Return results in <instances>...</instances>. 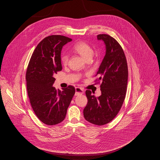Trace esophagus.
I'll return each instance as SVG.
<instances>
[{
    "label": "esophagus",
    "mask_w": 160,
    "mask_h": 160,
    "mask_svg": "<svg viewBox=\"0 0 160 160\" xmlns=\"http://www.w3.org/2000/svg\"><path fill=\"white\" fill-rule=\"evenodd\" d=\"M84 93V91L80 88L77 87L76 88V95H82Z\"/></svg>",
    "instance_id": "esophagus-1"
}]
</instances>
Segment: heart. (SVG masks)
<instances>
[{
  "instance_id": "b5f03b06",
  "label": "heart",
  "mask_w": 160,
  "mask_h": 160,
  "mask_svg": "<svg viewBox=\"0 0 160 160\" xmlns=\"http://www.w3.org/2000/svg\"><path fill=\"white\" fill-rule=\"evenodd\" d=\"M74 50L77 53L80 54L85 60L91 59L93 54V50L91 47L84 42H79L76 44L74 46ZM61 62L63 65H66L69 60L68 54L64 53L61 56Z\"/></svg>"
}]
</instances>
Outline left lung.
Returning a JSON list of instances; mask_svg holds the SVG:
<instances>
[{"mask_svg":"<svg viewBox=\"0 0 160 160\" xmlns=\"http://www.w3.org/2000/svg\"><path fill=\"white\" fill-rule=\"evenodd\" d=\"M106 46V54L97 75L101 95L96 97L87 90L88 104L83 110L85 119L97 125H103L112 121L121 108L126 95L128 82V66L121 46L107 34L97 35Z\"/></svg>","mask_w":160,"mask_h":160,"instance_id":"1","label":"left lung"}]
</instances>
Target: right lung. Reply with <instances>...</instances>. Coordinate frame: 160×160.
Returning a JSON list of instances; mask_svg holds the SVG:
<instances>
[{"mask_svg": "<svg viewBox=\"0 0 160 160\" xmlns=\"http://www.w3.org/2000/svg\"><path fill=\"white\" fill-rule=\"evenodd\" d=\"M71 41L61 35L44 38L35 49L27 69V91L31 106L38 119L48 125L64 120L75 94L72 86L62 88V91L53 86L56 80L54 74L62 69V47Z\"/></svg>", "mask_w": 160, "mask_h": 160, "instance_id": "1", "label": "right lung"}]
</instances>
